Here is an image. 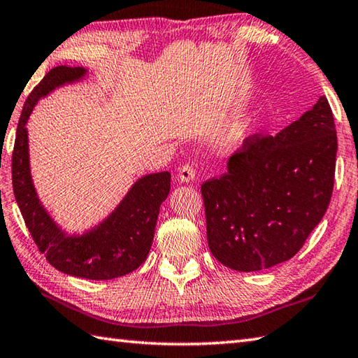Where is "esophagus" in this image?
Wrapping results in <instances>:
<instances>
[{"label": "esophagus", "mask_w": 358, "mask_h": 358, "mask_svg": "<svg viewBox=\"0 0 358 358\" xmlns=\"http://www.w3.org/2000/svg\"><path fill=\"white\" fill-rule=\"evenodd\" d=\"M177 178H178V181H181V183H191V181L195 178V169L189 164L181 166L178 169Z\"/></svg>", "instance_id": "esophagus-1"}]
</instances>
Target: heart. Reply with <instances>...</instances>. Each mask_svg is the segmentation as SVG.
Instances as JSON below:
<instances>
[{
    "instance_id": "heart-1",
    "label": "heart",
    "mask_w": 358,
    "mask_h": 358,
    "mask_svg": "<svg viewBox=\"0 0 358 358\" xmlns=\"http://www.w3.org/2000/svg\"><path fill=\"white\" fill-rule=\"evenodd\" d=\"M255 131V120L252 118H240L232 123L220 136L217 141V149L223 154H231L234 150H238L252 136Z\"/></svg>"
}]
</instances>
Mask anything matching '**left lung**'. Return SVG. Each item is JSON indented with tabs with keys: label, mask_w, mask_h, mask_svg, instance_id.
Returning <instances> with one entry per match:
<instances>
[{
	"label": "left lung",
	"mask_w": 358,
	"mask_h": 358,
	"mask_svg": "<svg viewBox=\"0 0 358 358\" xmlns=\"http://www.w3.org/2000/svg\"><path fill=\"white\" fill-rule=\"evenodd\" d=\"M336 155L324 96L275 136H250L223 177L201 185L212 255L240 272L292 258L329 206Z\"/></svg>",
	"instance_id": "8db88e82"
}]
</instances>
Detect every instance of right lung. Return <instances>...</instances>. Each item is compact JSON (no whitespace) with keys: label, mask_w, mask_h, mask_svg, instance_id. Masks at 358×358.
<instances>
[{"label":"right lung","mask_w":358,"mask_h":358,"mask_svg":"<svg viewBox=\"0 0 358 358\" xmlns=\"http://www.w3.org/2000/svg\"><path fill=\"white\" fill-rule=\"evenodd\" d=\"M89 69L57 66L45 73L22 108L12 155V183L21 215L35 245L53 268L87 280H112L144 263L154 241L159 206L171 191V173L143 175L103 222L83 232L58 224L38 196L30 172L27 121L41 98L66 85L80 83Z\"/></svg>","instance_id":"add662e5"}]
</instances>
